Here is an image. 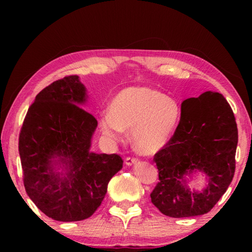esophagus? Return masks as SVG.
<instances>
[{
	"label": "esophagus",
	"mask_w": 252,
	"mask_h": 252,
	"mask_svg": "<svg viewBox=\"0 0 252 252\" xmlns=\"http://www.w3.org/2000/svg\"><path fill=\"white\" fill-rule=\"evenodd\" d=\"M135 162H138V159H136V158H133V157H127L126 159V165H132V164H134Z\"/></svg>",
	"instance_id": "34e87169"
}]
</instances>
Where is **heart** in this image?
I'll use <instances>...</instances> for the list:
<instances>
[{
    "label": "heart",
    "mask_w": 252,
    "mask_h": 252,
    "mask_svg": "<svg viewBox=\"0 0 252 252\" xmlns=\"http://www.w3.org/2000/svg\"><path fill=\"white\" fill-rule=\"evenodd\" d=\"M110 111L101 119L103 134L117 141L125 130H132V146L141 155H153L167 146L179 118L176 101L144 87L125 89Z\"/></svg>",
    "instance_id": "b5f03b06"
}]
</instances>
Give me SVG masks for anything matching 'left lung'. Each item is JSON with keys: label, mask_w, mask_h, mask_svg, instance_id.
Wrapping results in <instances>:
<instances>
[{"label": "left lung", "mask_w": 252, "mask_h": 252, "mask_svg": "<svg viewBox=\"0 0 252 252\" xmlns=\"http://www.w3.org/2000/svg\"><path fill=\"white\" fill-rule=\"evenodd\" d=\"M180 122L167 146L153 160L159 182L151 201L165 216L187 218L204 215L215 207L232 181L236 170L238 127L231 106L218 92H204L182 102ZM206 174L201 193L190 191L184 176Z\"/></svg>", "instance_id": "1"}]
</instances>
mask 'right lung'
Instances as JSON below:
<instances>
[{
    "label": "right lung",
    "instance_id": "obj_1",
    "mask_svg": "<svg viewBox=\"0 0 252 252\" xmlns=\"http://www.w3.org/2000/svg\"><path fill=\"white\" fill-rule=\"evenodd\" d=\"M85 100L78 75L54 81L35 96L19 136L28 195L49 218L64 222L91 217L123 164L116 153L90 152L97 121L80 106ZM55 165L65 167L64 176Z\"/></svg>",
    "mask_w": 252,
    "mask_h": 252
}]
</instances>
